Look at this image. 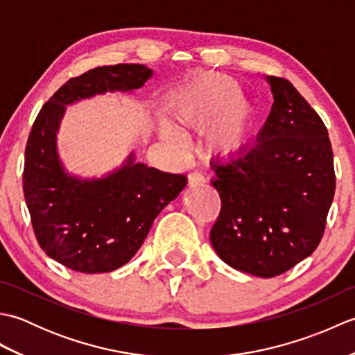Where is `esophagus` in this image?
Masks as SVG:
<instances>
[{"label":"esophagus","mask_w":355,"mask_h":355,"mask_svg":"<svg viewBox=\"0 0 355 355\" xmlns=\"http://www.w3.org/2000/svg\"><path fill=\"white\" fill-rule=\"evenodd\" d=\"M187 183H189V186H195V184H200L202 183V177L200 175V173H189V177H187Z\"/></svg>","instance_id":"esophagus-1"}]
</instances>
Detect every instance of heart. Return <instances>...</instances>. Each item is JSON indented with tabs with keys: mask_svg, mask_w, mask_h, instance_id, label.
<instances>
[{
	"mask_svg": "<svg viewBox=\"0 0 355 355\" xmlns=\"http://www.w3.org/2000/svg\"><path fill=\"white\" fill-rule=\"evenodd\" d=\"M173 128L160 122L158 132L171 145H183V132H202L200 153L209 163L229 166L253 146L259 112L236 79L201 73L178 89L171 103Z\"/></svg>",
	"mask_w": 355,
	"mask_h": 355,
	"instance_id": "1",
	"label": "heart"
}]
</instances>
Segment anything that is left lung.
<instances>
[{"mask_svg": "<svg viewBox=\"0 0 355 355\" xmlns=\"http://www.w3.org/2000/svg\"><path fill=\"white\" fill-rule=\"evenodd\" d=\"M258 143L238 162L216 166L221 212L210 230L216 254L235 270L275 277L318 248L336 191L325 123L284 78Z\"/></svg>", "mask_w": 355, "mask_h": 355, "instance_id": "left-lung-1", "label": "left lung"}]
</instances>
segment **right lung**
<instances>
[{
	"mask_svg": "<svg viewBox=\"0 0 355 355\" xmlns=\"http://www.w3.org/2000/svg\"><path fill=\"white\" fill-rule=\"evenodd\" d=\"M153 70L140 64L105 65L71 78L44 103L26 146L22 189L33 232L51 259L80 273H108L137 253L157 215L187 183L182 173L135 163L108 177L79 180L62 168L56 131L65 105L107 92L143 87Z\"/></svg>",
	"mask_w": 355,
	"mask_h": 355,
	"instance_id": "obj_1",
	"label": "right lung"
}]
</instances>
